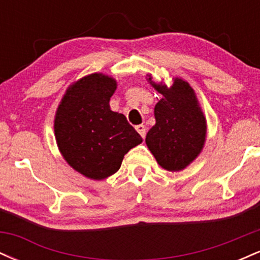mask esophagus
<instances>
[{
    "mask_svg": "<svg viewBox=\"0 0 260 260\" xmlns=\"http://www.w3.org/2000/svg\"><path fill=\"white\" fill-rule=\"evenodd\" d=\"M136 129H137V132L142 136V138L144 139L145 134H147V128H145V126H143V124H138V126H136Z\"/></svg>",
    "mask_w": 260,
    "mask_h": 260,
    "instance_id": "34e87169",
    "label": "esophagus"
}]
</instances>
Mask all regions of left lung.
Returning a JSON list of instances; mask_svg holds the SVG:
<instances>
[{"instance_id": "8db88e82", "label": "left lung", "mask_w": 260, "mask_h": 260, "mask_svg": "<svg viewBox=\"0 0 260 260\" xmlns=\"http://www.w3.org/2000/svg\"><path fill=\"white\" fill-rule=\"evenodd\" d=\"M150 84L162 94L155 105L156 123L145 138L149 150L161 168L180 171L189 165L201 153L207 136V122L194 95L184 80L176 78L174 85Z\"/></svg>"}]
</instances>
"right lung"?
Segmentation results:
<instances>
[{
    "label": "right lung",
    "instance_id": "1",
    "mask_svg": "<svg viewBox=\"0 0 260 260\" xmlns=\"http://www.w3.org/2000/svg\"><path fill=\"white\" fill-rule=\"evenodd\" d=\"M116 80L94 73L71 88L55 118L58 149L74 170L92 180H104L118 171L131 149L143 142L126 116L110 109Z\"/></svg>",
    "mask_w": 260,
    "mask_h": 260
}]
</instances>
